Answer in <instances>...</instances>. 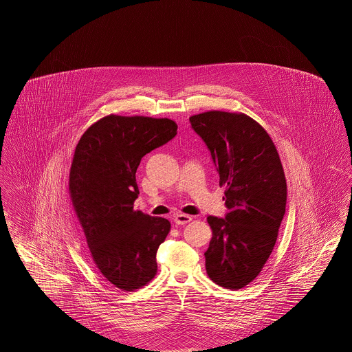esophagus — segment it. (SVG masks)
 <instances>
[{
	"label": "esophagus",
	"instance_id": "obj_1",
	"mask_svg": "<svg viewBox=\"0 0 352 352\" xmlns=\"http://www.w3.org/2000/svg\"><path fill=\"white\" fill-rule=\"evenodd\" d=\"M191 220H192V217L184 215V214H177V215L174 217V223H175L177 226H184V224L190 223Z\"/></svg>",
	"mask_w": 352,
	"mask_h": 352
}]
</instances>
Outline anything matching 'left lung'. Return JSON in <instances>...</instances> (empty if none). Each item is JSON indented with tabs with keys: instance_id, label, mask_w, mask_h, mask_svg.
I'll use <instances>...</instances> for the list:
<instances>
[{
	"instance_id": "1",
	"label": "left lung",
	"mask_w": 352,
	"mask_h": 352,
	"mask_svg": "<svg viewBox=\"0 0 352 352\" xmlns=\"http://www.w3.org/2000/svg\"><path fill=\"white\" fill-rule=\"evenodd\" d=\"M226 186V218L208 217L212 230L204 252L208 277L241 289L264 268L274 248L286 207V179L267 131L244 113L210 111L190 118Z\"/></svg>"
}]
</instances>
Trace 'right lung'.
Returning <instances> with one entry per match:
<instances>
[{
  "mask_svg": "<svg viewBox=\"0 0 352 352\" xmlns=\"http://www.w3.org/2000/svg\"><path fill=\"white\" fill-rule=\"evenodd\" d=\"M168 118L109 115L79 140L69 170V197L101 274L125 292L148 284L170 221L134 211L141 158L177 134Z\"/></svg>",
  "mask_w": 352,
  "mask_h": 352,
  "instance_id": "1",
  "label": "right lung"
}]
</instances>
